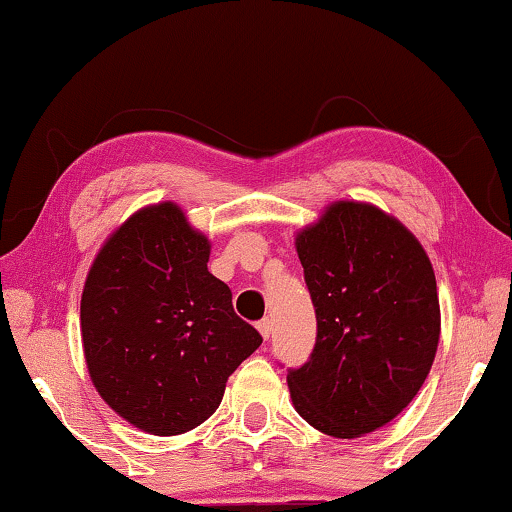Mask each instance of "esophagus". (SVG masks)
<instances>
[{
	"label": "esophagus",
	"instance_id": "obj_1",
	"mask_svg": "<svg viewBox=\"0 0 512 512\" xmlns=\"http://www.w3.org/2000/svg\"><path fill=\"white\" fill-rule=\"evenodd\" d=\"M257 331H259V335H262L264 340H269L271 333H273V322H271V319L269 317L262 319V322L257 324Z\"/></svg>",
	"mask_w": 512,
	"mask_h": 512
}]
</instances>
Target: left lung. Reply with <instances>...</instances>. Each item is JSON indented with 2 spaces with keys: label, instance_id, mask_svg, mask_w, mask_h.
Here are the masks:
<instances>
[{
  "label": "left lung",
  "instance_id": "obj_1",
  "mask_svg": "<svg viewBox=\"0 0 512 512\" xmlns=\"http://www.w3.org/2000/svg\"><path fill=\"white\" fill-rule=\"evenodd\" d=\"M294 246L317 342L289 370L292 404L329 437H363L391 423L430 375L441 333L430 257L398 218L354 200L329 204Z\"/></svg>",
  "mask_w": 512,
  "mask_h": 512
}]
</instances>
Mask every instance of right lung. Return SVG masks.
Wrapping results in <instances>:
<instances>
[{
  "label": "right lung",
  "mask_w": 512,
  "mask_h": 512,
  "mask_svg": "<svg viewBox=\"0 0 512 512\" xmlns=\"http://www.w3.org/2000/svg\"><path fill=\"white\" fill-rule=\"evenodd\" d=\"M211 241L174 202L149 204L114 230L80 301L91 384L137 430L174 437L202 425L227 377L262 345L209 273Z\"/></svg>",
  "instance_id": "right-lung-1"
}]
</instances>
